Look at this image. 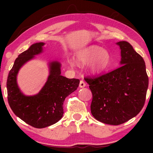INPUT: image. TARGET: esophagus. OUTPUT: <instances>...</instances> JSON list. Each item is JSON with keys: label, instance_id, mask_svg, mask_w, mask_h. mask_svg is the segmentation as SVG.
I'll use <instances>...</instances> for the list:
<instances>
[{"label": "esophagus", "instance_id": "obj_1", "mask_svg": "<svg viewBox=\"0 0 153 153\" xmlns=\"http://www.w3.org/2000/svg\"><path fill=\"white\" fill-rule=\"evenodd\" d=\"M79 88H84L86 86V83H85L83 80H81L79 82Z\"/></svg>", "mask_w": 153, "mask_h": 153}]
</instances>
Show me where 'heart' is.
Masks as SVG:
<instances>
[{
	"mask_svg": "<svg viewBox=\"0 0 153 153\" xmlns=\"http://www.w3.org/2000/svg\"><path fill=\"white\" fill-rule=\"evenodd\" d=\"M76 61L82 66L88 65V69L92 74H99L109 67L111 63V56L109 52L100 46L92 45L88 46L77 52ZM70 65L74 66L73 61Z\"/></svg>",
	"mask_w": 153,
	"mask_h": 153,
	"instance_id": "obj_1",
	"label": "heart"
}]
</instances>
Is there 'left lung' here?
Returning <instances> with one entry per match:
<instances>
[{"instance_id":"8db88e82","label":"left lung","mask_w":153,"mask_h":153,"mask_svg":"<svg viewBox=\"0 0 153 153\" xmlns=\"http://www.w3.org/2000/svg\"><path fill=\"white\" fill-rule=\"evenodd\" d=\"M116 44L121 50V66L99 77L85 78L92 93V115L100 122L114 126L140 112L149 86L143 58L126 41Z\"/></svg>"}]
</instances>
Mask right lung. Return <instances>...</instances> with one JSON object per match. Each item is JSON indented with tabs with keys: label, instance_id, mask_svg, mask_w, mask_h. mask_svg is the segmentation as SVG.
<instances>
[{
	"label": "right lung",
	"instance_id": "right-lung-1",
	"mask_svg": "<svg viewBox=\"0 0 153 153\" xmlns=\"http://www.w3.org/2000/svg\"><path fill=\"white\" fill-rule=\"evenodd\" d=\"M44 42L33 44L15 59L7 77V98L15 115L36 128H44L56 123L63 115L65 98L76 90L78 79H69L61 76V64L53 61L48 63L49 76L40 91L35 95L26 96L21 91L17 76L24 64L43 52Z\"/></svg>",
	"mask_w": 153,
	"mask_h": 153
}]
</instances>
